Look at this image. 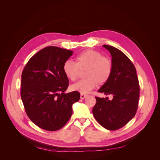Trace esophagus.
<instances>
[{"instance_id": "1", "label": "esophagus", "mask_w": 160, "mask_h": 160, "mask_svg": "<svg viewBox=\"0 0 160 160\" xmlns=\"http://www.w3.org/2000/svg\"><path fill=\"white\" fill-rule=\"evenodd\" d=\"M88 96V95H85V94H83V93H81V96L80 97H81V99H83L86 98Z\"/></svg>"}]
</instances>
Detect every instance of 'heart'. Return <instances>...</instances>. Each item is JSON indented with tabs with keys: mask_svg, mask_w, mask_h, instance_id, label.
I'll list each match as a JSON object with an SVG mask.
<instances>
[{
	"mask_svg": "<svg viewBox=\"0 0 160 160\" xmlns=\"http://www.w3.org/2000/svg\"><path fill=\"white\" fill-rule=\"evenodd\" d=\"M84 78L71 86L72 91L81 93H89L98 85H103L110 79L113 71V63L109 58L102 56L98 51L85 50L75 58V62L67 61L62 66L65 76L71 81L78 79L79 69H85Z\"/></svg>",
	"mask_w": 160,
	"mask_h": 160,
	"instance_id": "b5f03b06",
	"label": "heart"
}]
</instances>
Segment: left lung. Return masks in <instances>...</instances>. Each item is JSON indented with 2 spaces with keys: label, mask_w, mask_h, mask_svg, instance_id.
<instances>
[{
  "label": "left lung",
  "mask_w": 160,
  "mask_h": 160,
  "mask_svg": "<svg viewBox=\"0 0 160 160\" xmlns=\"http://www.w3.org/2000/svg\"><path fill=\"white\" fill-rule=\"evenodd\" d=\"M112 57L113 71L110 79L98 90L108 98L95 97L93 108L94 118L101 126L108 130L123 127L137 112L139 98V85L136 69L133 62L117 48L103 45Z\"/></svg>",
  "instance_id": "obj_1"
}]
</instances>
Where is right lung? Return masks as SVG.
<instances>
[{"instance_id":"1","label":"right lung","mask_w":160,"mask_h":160,"mask_svg":"<svg viewBox=\"0 0 160 160\" xmlns=\"http://www.w3.org/2000/svg\"><path fill=\"white\" fill-rule=\"evenodd\" d=\"M72 51L47 47L34 55L21 75V97L26 113L38 127L54 132L68 122L78 91L65 93L69 86L62 66Z\"/></svg>"}]
</instances>
